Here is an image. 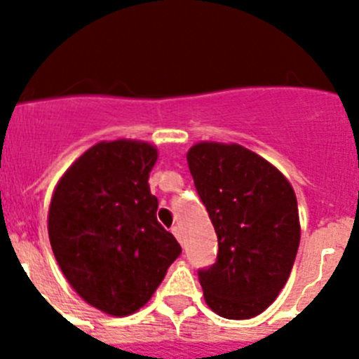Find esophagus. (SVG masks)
<instances>
[{
  "label": "esophagus",
  "mask_w": 359,
  "mask_h": 359,
  "mask_svg": "<svg viewBox=\"0 0 359 359\" xmlns=\"http://www.w3.org/2000/svg\"><path fill=\"white\" fill-rule=\"evenodd\" d=\"M172 233L180 243H182V226H172Z\"/></svg>",
  "instance_id": "34e87169"
}]
</instances>
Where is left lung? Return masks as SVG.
<instances>
[{"label": "left lung", "instance_id": "1", "mask_svg": "<svg viewBox=\"0 0 359 359\" xmlns=\"http://www.w3.org/2000/svg\"><path fill=\"white\" fill-rule=\"evenodd\" d=\"M187 161L217 233V261L199 269L205 302L228 320L273 304L300 244L297 196L287 177L239 144L199 142Z\"/></svg>", "mask_w": 359, "mask_h": 359}]
</instances>
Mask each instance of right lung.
Listing matches in <instances>:
<instances>
[{
  "label": "right lung",
  "instance_id": "right-lung-1",
  "mask_svg": "<svg viewBox=\"0 0 359 359\" xmlns=\"http://www.w3.org/2000/svg\"><path fill=\"white\" fill-rule=\"evenodd\" d=\"M156 160L147 142H98L53 190L48 237L57 264L79 297L106 315L144 307L182 253L156 219L149 189Z\"/></svg>",
  "mask_w": 359,
  "mask_h": 359
}]
</instances>
